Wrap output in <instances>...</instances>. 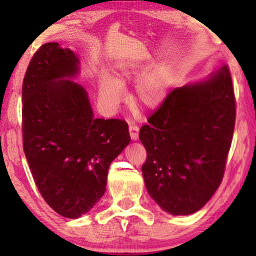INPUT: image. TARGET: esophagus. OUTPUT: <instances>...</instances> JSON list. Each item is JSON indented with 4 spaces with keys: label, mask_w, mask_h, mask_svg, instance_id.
I'll list each match as a JSON object with an SVG mask.
<instances>
[{
    "label": "esophagus",
    "mask_w": 256,
    "mask_h": 256,
    "mask_svg": "<svg viewBox=\"0 0 256 256\" xmlns=\"http://www.w3.org/2000/svg\"><path fill=\"white\" fill-rule=\"evenodd\" d=\"M138 127L135 124H130L129 126V134H130V138L132 141H136L138 138Z\"/></svg>",
    "instance_id": "34e87169"
}]
</instances>
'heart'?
Returning a JSON list of instances; mask_svg holds the SVG:
<instances>
[{
	"label": "heart",
	"instance_id": "heart-1",
	"mask_svg": "<svg viewBox=\"0 0 256 256\" xmlns=\"http://www.w3.org/2000/svg\"><path fill=\"white\" fill-rule=\"evenodd\" d=\"M144 70L143 62L127 58L115 62L113 78L106 73L98 74L96 84L101 102L110 108L116 106L124 96L122 85L139 78ZM169 78L170 70L168 66H160L146 72L135 86V102L148 110L158 107L168 96Z\"/></svg>",
	"mask_w": 256,
	"mask_h": 256
}]
</instances>
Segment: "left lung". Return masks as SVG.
I'll return each mask as SVG.
<instances>
[{"instance_id": "1", "label": "left lung", "mask_w": 256, "mask_h": 256, "mask_svg": "<svg viewBox=\"0 0 256 256\" xmlns=\"http://www.w3.org/2000/svg\"><path fill=\"white\" fill-rule=\"evenodd\" d=\"M236 124V96L227 66L177 87L142 126L146 191L172 216L197 212L222 183Z\"/></svg>"}]
</instances>
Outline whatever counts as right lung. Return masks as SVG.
I'll use <instances>...</instances> for the list:
<instances>
[{
    "label": "right lung",
    "mask_w": 256,
    "mask_h": 256,
    "mask_svg": "<svg viewBox=\"0 0 256 256\" xmlns=\"http://www.w3.org/2000/svg\"><path fill=\"white\" fill-rule=\"evenodd\" d=\"M79 64L70 48L42 45L22 87L23 149L34 180L48 205L70 219L100 200L110 163L130 141L124 120L94 118L88 94L71 80Z\"/></svg>",
    "instance_id": "1"
}]
</instances>
